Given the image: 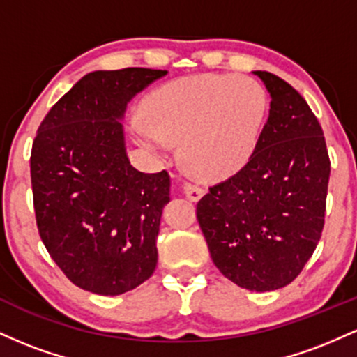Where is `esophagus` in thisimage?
<instances>
[{"label":"esophagus","mask_w":357,"mask_h":357,"mask_svg":"<svg viewBox=\"0 0 357 357\" xmlns=\"http://www.w3.org/2000/svg\"><path fill=\"white\" fill-rule=\"evenodd\" d=\"M184 195H186L188 199H191V202H198V199L204 195V188L198 186V184L186 183L184 184Z\"/></svg>","instance_id":"obj_1"}]
</instances>
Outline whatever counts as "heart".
<instances>
[{"label": "heart", "mask_w": 357, "mask_h": 357, "mask_svg": "<svg viewBox=\"0 0 357 357\" xmlns=\"http://www.w3.org/2000/svg\"><path fill=\"white\" fill-rule=\"evenodd\" d=\"M142 117L130 119L141 146L165 155L181 144L184 166L199 178L223 179L240 171L255 153L267 114V93L243 75L188 77L154 90Z\"/></svg>", "instance_id": "1"}]
</instances>
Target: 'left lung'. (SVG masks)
<instances>
[{
  "mask_svg": "<svg viewBox=\"0 0 357 357\" xmlns=\"http://www.w3.org/2000/svg\"><path fill=\"white\" fill-rule=\"evenodd\" d=\"M255 75L272 97L255 153L210 188L196 216L220 272L241 289L267 292L297 278L321 240L331 161L304 97L273 73Z\"/></svg>",
  "mask_w": 357,
  "mask_h": 357,
  "instance_id": "8db88e82",
  "label": "left lung"
}]
</instances>
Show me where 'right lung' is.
<instances>
[{
    "mask_svg": "<svg viewBox=\"0 0 357 357\" xmlns=\"http://www.w3.org/2000/svg\"><path fill=\"white\" fill-rule=\"evenodd\" d=\"M166 73H87L45 116L31 147L40 238L72 284L99 296L136 289L158 264L171 179L130 166L121 119L127 102Z\"/></svg>",
    "mask_w": 357,
    "mask_h": 357,
    "instance_id": "add662e5",
    "label": "right lung"
}]
</instances>
